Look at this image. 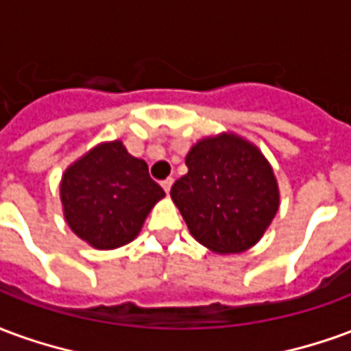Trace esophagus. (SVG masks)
<instances>
[{"instance_id": "1", "label": "esophagus", "mask_w": 351, "mask_h": 351, "mask_svg": "<svg viewBox=\"0 0 351 351\" xmlns=\"http://www.w3.org/2000/svg\"><path fill=\"white\" fill-rule=\"evenodd\" d=\"M171 186H173V178H167V180H163V182H161V188L167 191V193L171 191Z\"/></svg>"}]
</instances>
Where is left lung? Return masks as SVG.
<instances>
[{
  "mask_svg": "<svg viewBox=\"0 0 351 351\" xmlns=\"http://www.w3.org/2000/svg\"><path fill=\"white\" fill-rule=\"evenodd\" d=\"M171 197L199 243L239 254L258 243L278 210V186L263 154L237 135L203 138Z\"/></svg>",
  "mask_w": 351,
  "mask_h": 351,
  "instance_id": "1",
  "label": "left lung"
}]
</instances>
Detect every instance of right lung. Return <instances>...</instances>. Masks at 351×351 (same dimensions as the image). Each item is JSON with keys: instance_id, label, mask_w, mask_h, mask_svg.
<instances>
[{"instance_id": "1", "label": "right lung", "mask_w": 351, "mask_h": 351, "mask_svg": "<svg viewBox=\"0 0 351 351\" xmlns=\"http://www.w3.org/2000/svg\"><path fill=\"white\" fill-rule=\"evenodd\" d=\"M65 220L99 250L131 243L165 191L120 141L99 145L65 171L60 186Z\"/></svg>"}]
</instances>
